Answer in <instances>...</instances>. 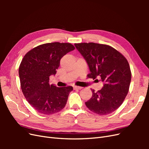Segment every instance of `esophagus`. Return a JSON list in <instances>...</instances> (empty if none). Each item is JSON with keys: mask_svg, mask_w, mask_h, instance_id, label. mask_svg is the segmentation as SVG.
Segmentation results:
<instances>
[{"mask_svg": "<svg viewBox=\"0 0 149 149\" xmlns=\"http://www.w3.org/2000/svg\"><path fill=\"white\" fill-rule=\"evenodd\" d=\"M73 88H74V89H82V87L77 86H74Z\"/></svg>", "mask_w": 149, "mask_h": 149, "instance_id": "esophagus-1", "label": "esophagus"}]
</instances>
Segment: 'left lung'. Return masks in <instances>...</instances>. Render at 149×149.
<instances>
[{"label":"left lung","mask_w":149,"mask_h":149,"mask_svg":"<svg viewBox=\"0 0 149 149\" xmlns=\"http://www.w3.org/2000/svg\"><path fill=\"white\" fill-rule=\"evenodd\" d=\"M74 45L89 66L88 77L100 78L104 83L100 91L92 90V97L86 106L97 114L112 113L120 106L129 92L131 71L127 59L107 45L81 43Z\"/></svg>","instance_id":"8db88e82"}]
</instances>
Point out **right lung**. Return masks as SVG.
Here are the masks:
<instances>
[{"label": "right lung", "mask_w": 149, "mask_h": 149, "mask_svg": "<svg viewBox=\"0 0 149 149\" xmlns=\"http://www.w3.org/2000/svg\"><path fill=\"white\" fill-rule=\"evenodd\" d=\"M69 43H48L31 49L22 59L19 69L20 86L26 101L41 114L56 113L65 107L73 87L49 84L61 58L74 49Z\"/></svg>", "instance_id": "add662e5"}]
</instances>
